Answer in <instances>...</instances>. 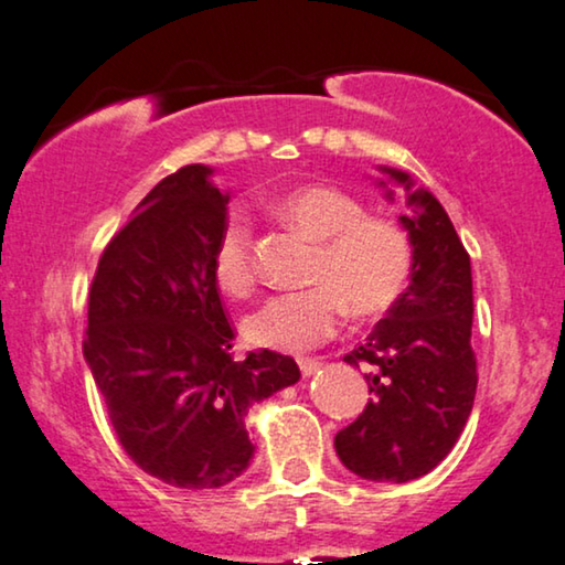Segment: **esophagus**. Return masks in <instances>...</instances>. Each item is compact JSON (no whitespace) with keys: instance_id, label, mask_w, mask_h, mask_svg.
Segmentation results:
<instances>
[{"instance_id":"obj_1","label":"esophagus","mask_w":565,"mask_h":565,"mask_svg":"<svg viewBox=\"0 0 565 565\" xmlns=\"http://www.w3.org/2000/svg\"><path fill=\"white\" fill-rule=\"evenodd\" d=\"M320 369V361H312V359H301L299 361V371L301 376H312V373Z\"/></svg>"}]
</instances>
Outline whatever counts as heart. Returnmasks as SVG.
<instances>
[{"label": "heart", "instance_id": "heart-1", "mask_svg": "<svg viewBox=\"0 0 565 565\" xmlns=\"http://www.w3.org/2000/svg\"><path fill=\"white\" fill-rule=\"evenodd\" d=\"M274 212L317 241L309 260V289L268 299L243 324L253 345L301 353L332 338L345 309L355 320L388 312L412 276V243L402 225L371 217L353 194L330 184H301L274 202ZM212 276L230 297L245 299L256 289L250 225L227 214L212 245Z\"/></svg>", "mask_w": 565, "mask_h": 565}]
</instances>
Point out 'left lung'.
Listing matches in <instances>:
<instances>
[{"label":"left lung","instance_id":"1","mask_svg":"<svg viewBox=\"0 0 565 565\" xmlns=\"http://www.w3.org/2000/svg\"><path fill=\"white\" fill-rule=\"evenodd\" d=\"M407 189L412 276L399 301L345 363L365 369L371 399L335 435L338 458L369 481L404 483L430 473L448 456L471 415L476 355L471 348V258L448 212L409 173L386 169ZM386 186L384 181H379ZM392 200V192H386Z\"/></svg>","mask_w":565,"mask_h":565}]
</instances>
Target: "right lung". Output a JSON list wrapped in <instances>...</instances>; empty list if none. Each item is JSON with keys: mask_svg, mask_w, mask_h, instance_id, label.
I'll return each mask as SVG.
<instances>
[{"mask_svg": "<svg viewBox=\"0 0 565 565\" xmlns=\"http://www.w3.org/2000/svg\"><path fill=\"white\" fill-rule=\"evenodd\" d=\"M184 166L107 243L89 289L84 359L135 466L179 489H220L253 458L250 404L299 381L274 351L233 355L235 330L212 276L227 194Z\"/></svg>", "mask_w": 565, "mask_h": 565, "instance_id": "right-lung-1", "label": "right lung"}]
</instances>
